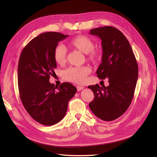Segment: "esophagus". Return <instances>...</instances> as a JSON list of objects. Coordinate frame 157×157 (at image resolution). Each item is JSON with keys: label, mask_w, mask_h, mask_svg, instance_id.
Listing matches in <instances>:
<instances>
[{"label": "esophagus", "mask_w": 157, "mask_h": 157, "mask_svg": "<svg viewBox=\"0 0 157 157\" xmlns=\"http://www.w3.org/2000/svg\"><path fill=\"white\" fill-rule=\"evenodd\" d=\"M84 88V87L82 86H77V89L78 91H80V90H82Z\"/></svg>", "instance_id": "obj_1"}]
</instances>
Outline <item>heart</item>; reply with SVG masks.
Listing matches in <instances>:
<instances>
[{
  "instance_id": "1",
  "label": "heart",
  "mask_w": 157,
  "mask_h": 157,
  "mask_svg": "<svg viewBox=\"0 0 157 157\" xmlns=\"http://www.w3.org/2000/svg\"><path fill=\"white\" fill-rule=\"evenodd\" d=\"M70 45L82 52L87 54L88 59L96 60L99 57V52L95 50L94 42L90 37L86 35H78L73 37L69 42ZM54 59L55 62L59 65H63L67 59V50L62 44L57 45L54 50ZM91 73V69L88 66L82 67H71L63 72V78L68 81L83 84L86 81L87 77Z\"/></svg>"
}]
</instances>
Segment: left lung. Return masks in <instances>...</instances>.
<instances>
[{
	"label": "left lung",
	"instance_id": "left-lung-1",
	"mask_svg": "<svg viewBox=\"0 0 157 157\" xmlns=\"http://www.w3.org/2000/svg\"><path fill=\"white\" fill-rule=\"evenodd\" d=\"M90 34L101 40L102 61L96 74L100 79L108 78L109 85L88 86L95 95L89 107L100 119L114 121L130 105L138 77V66L129 42L117 28H95L90 30Z\"/></svg>",
	"mask_w": 157,
	"mask_h": 157
}]
</instances>
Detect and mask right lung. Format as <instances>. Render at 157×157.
<instances>
[{"label":"right lung","mask_w":157,"mask_h":157,"mask_svg":"<svg viewBox=\"0 0 157 157\" xmlns=\"http://www.w3.org/2000/svg\"><path fill=\"white\" fill-rule=\"evenodd\" d=\"M68 36L57 32L42 33L25 46L19 59L17 81L21 102L33 119L45 126L63 119L69 101L77 90L69 82L55 86L49 82L57 67L55 47Z\"/></svg>","instance_id":"1"}]
</instances>
